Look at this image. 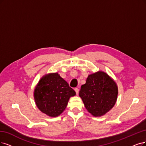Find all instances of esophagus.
Masks as SVG:
<instances>
[{"instance_id": "34e87169", "label": "esophagus", "mask_w": 146, "mask_h": 146, "mask_svg": "<svg viewBox=\"0 0 146 146\" xmlns=\"http://www.w3.org/2000/svg\"><path fill=\"white\" fill-rule=\"evenodd\" d=\"M74 91H75V92H76V94H78L79 91V88H74Z\"/></svg>"}]
</instances>
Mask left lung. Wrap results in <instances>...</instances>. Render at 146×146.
<instances>
[{
  "label": "left lung",
  "instance_id": "left-lung-1",
  "mask_svg": "<svg viewBox=\"0 0 146 146\" xmlns=\"http://www.w3.org/2000/svg\"><path fill=\"white\" fill-rule=\"evenodd\" d=\"M79 95L90 114L94 117H100L115 104L118 87L108 74L99 71L89 75L86 83L81 86Z\"/></svg>",
  "mask_w": 146,
  "mask_h": 146
}]
</instances>
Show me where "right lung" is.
I'll return each mask as SVG.
<instances>
[{
    "label": "right lung",
    "mask_w": 146,
    "mask_h": 146,
    "mask_svg": "<svg viewBox=\"0 0 146 146\" xmlns=\"http://www.w3.org/2000/svg\"><path fill=\"white\" fill-rule=\"evenodd\" d=\"M75 95L74 90L58 73L43 76L34 92L38 108L52 117L60 115L66 108L70 97Z\"/></svg>",
    "instance_id": "add662e5"
}]
</instances>
